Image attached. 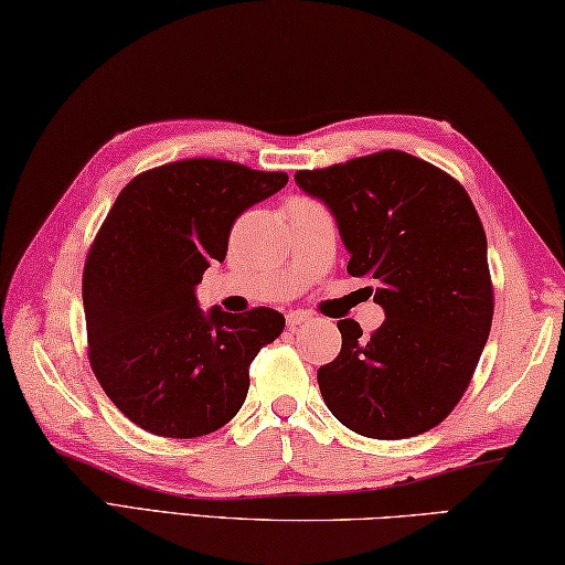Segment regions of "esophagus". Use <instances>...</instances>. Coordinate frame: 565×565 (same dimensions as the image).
I'll list each match as a JSON object with an SVG mask.
<instances>
[{"label":"esophagus","instance_id":"1","mask_svg":"<svg viewBox=\"0 0 565 565\" xmlns=\"http://www.w3.org/2000/svg\"><path fill=\"white\" fill-rule=\"evenodd\" d=\"M306 321H311V313H306V311H291L289 316H286V323H289V328H296Z\"/></svg>","mask_w":565,"mask_h":565}]
</instances>
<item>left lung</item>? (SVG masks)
I'll list each match as a JSON object with an SVG mask.
<instances>
[{
	"label": "left lung",
	"instance_id": "8db88e82",
	"mask_svg": "<svg viewBox=\"0 0 565 565\" xmlns=\"http://www.w3.org/2000/svg\"><path fill=\"white\" fill-rule=\"evenodd\" d=\"M294 180L333 212L348 274L373 279L385 311L367 338L351 318L338 321L341 353L318 367L328 409L363 437L427 433L465 395L494 316L475 204L452 175L403 150L299 170Z\"/></svg>",
	"mask_w": 565,
	"mask_h": 565
}]
</instances>
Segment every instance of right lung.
<instances>
[{"label":"right lung","instance_id":"right-lung-1","mask_svg":"<svg viewBox=\"0 0 565 565\" xmlns=\"http://www.w3.org/2000/svg\"><path fill=\"white\" fill-rule=\"evenodd\" d=\"M289 182L230 160H180L132 178L84 269L88 361L122 415L160 437L210 435L239 413L249 365L284 331L274 309L204 313L194 286L224 262L234 220Z\"/></svg>","mask_w":565,"mask_h":565}]
</instances>
